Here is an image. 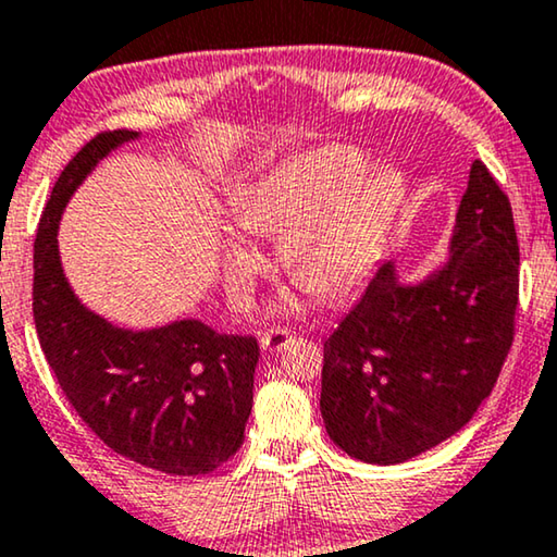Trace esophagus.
Masks as SVG:
<instances>
[{
  "instance_id": "esophagus-1",
  "label": "esophagus",
  "mask_w": 557,
  "mask_h": 557,
  "mask_svg": "<svg viewBox=\"0 0 557 557\" xmlns=\"http://www.w3.org/2000/svg\"><path fill=\"white\" fill-rule=\"evenodd\" d=\"M293 341H295V335L289 333L287 327H270V331L262 333L260 346L264 350H270V354H282V350H285Z\"/></svg>"
}]
</instances>
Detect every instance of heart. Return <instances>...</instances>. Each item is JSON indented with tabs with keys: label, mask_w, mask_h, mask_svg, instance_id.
<instances>
[{
	"label": "heart",
	"mask_w": 557,
	"mask_h": 557,
	"mask_svg": "<svg viewBox=\"0 0 557 557\" xmlns=\"http://www.w3.org/2000/svg\"><path fill=\"white\" fill-rule=\"evenodd\" d=\"M354 146H323L297 156L242 199L237 214L247 232L282 237L280 260L289 275L323 297L363 285L381 260L391 226L406 197L404 174L391 163L366 169ZM260 255L237 234L224 245V280L232 300H247ZM280 310L295 300L280 297Z\"/></svg>",
	"instance_id": "obj_1"
}]
</instances>
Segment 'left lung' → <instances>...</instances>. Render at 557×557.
<instances>
[{
    "mask_svg": "<svg viewBox=\"0 0 557 557\" xmlns=\"http://www.w3.org/2000/svg\"><path fill=\"white\" fill-rule=\"evenodd\" d=\"M517 268L510 199L474 161L442 268L404 285L383 262L323 343L320 413L333 442L368 465H401L457 434L510 354Z\"/></svg>",
    "mask_w": 557,
    "mask_h": 557,
    "instance_id": "obj_1",
    "label": "left lung"
}]
</instances>
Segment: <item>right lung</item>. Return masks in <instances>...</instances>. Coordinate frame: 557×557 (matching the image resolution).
<instances>
[{"label": "right lung", "mask_w": 557, "mask_h": 557, "mask_svg": "<svg viewBox=\"0 0 557 557\" xmlns=\"http://www.w3.org/2000/svg\"><path fill=\"white\" fill-rule=\"evenodd\" d=\"M136 131H106L62 169L35 237L33 312L62 394L96 436L156 472H214L245 442L252 413V335H226L186 318L128 331L85 308L62 272L58 230L85 176Z\"/></svg>", "instance_id": "obj_1"}]
</instances>
